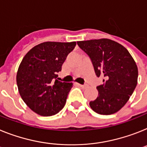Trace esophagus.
Masks as SVG:
<instances>
[{
    "label": "esophagus",
    "mask_w": 147,
    "mask_h": 147,
    "mask_svg": "<svg viewBox=\"0 0 147 147\" xmlns=\"http://www.w3.org/2000/svg\"><path fill=\"white\" fill-rule=\"evenodd\" d=\"M78 86H80V87L83 88H88V85H86V84H84V85H81V84H78Z\"/></svg>",
    "instance_id": "34e87169"
}]
</instances>
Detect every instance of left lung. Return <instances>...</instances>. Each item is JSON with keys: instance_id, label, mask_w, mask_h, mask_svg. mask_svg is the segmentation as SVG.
I'll list each match as a JSON object with an SVG mask.
<instances>
[{"instance_id": "obj_1", "label": "left lung", "mask_w": 147, "mask_h": 147, "mask_svg": "<svg viewBox=\"0 0 147 147\" xmlns=\"http://www.w3.org/2000/svg\"><path fill=\"white\" fill-rule=\"evenodd\" d=\"M77 45L89 56L96 76L105 78L96 87V99L89 102L91 108L103 115L118 111L137 86L138 71L133 58L123 45L107 38L78 41Z\"/></svg>"}]
</instances>
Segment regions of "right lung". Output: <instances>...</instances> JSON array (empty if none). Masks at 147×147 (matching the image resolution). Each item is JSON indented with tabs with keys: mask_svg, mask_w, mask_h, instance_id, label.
<instances>
[{
	"mask_svg": "<svg viewBox=\"0 0 147 147\" xmlns=\"http://www.w3.org/2000/svg\"><path fill=\"white\" fill-rule=\"evenodd\" d=\"M76 42L47 41L32 47L23 58L16 76L18 91L31 110L52 116L65 106L72 83L61 82L57 73Z\"/></svg>",
	"mask_w": 147,
	"mask_h": 147,
	"instance_id": "obj_1",
	"label": "right lung"
}]
</instances>
